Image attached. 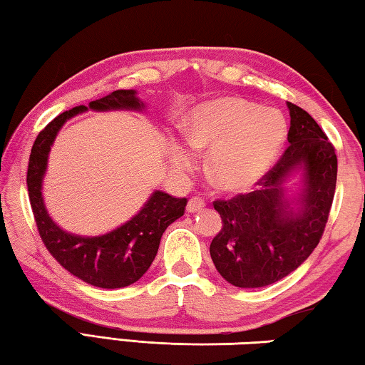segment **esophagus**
I'll use <instances>...</instances> for the list:
<instances>
[{
	"instance_id": "1",
	"label": "esophagus",
	"mask_w": 365,
	"mask_h": 365,
	"mask_svg": "<svg viewBox=\"0 0 365 365\" xmlns=\"http://www.w3.org/2000/svg\"><path fill=\"white\" fill-rule=\"evenodd\" d=\"M205 206H206V201L202 200V197H200V196H195V197H191V200L188 201L187 211L188 212H200Z\"/></svg>"
}]
</instances>
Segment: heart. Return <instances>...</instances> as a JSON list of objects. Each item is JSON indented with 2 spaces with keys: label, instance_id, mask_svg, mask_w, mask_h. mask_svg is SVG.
<instances>
[{
  "label": "heart",
  "instance_id": "1",
  "mask_svg": "<svg viewBox=\"0 0 365 365\" xmlns=\"http://www.w3.org/2000/svg\"><path fill=\"white\" fill-rule=\"evenodd\" d=\"M187 137L196 148H211L209 168L222 187L245 190L255 185L279 156L287 138V120L277 109L225 98L195 110ZM169 158L175 169L187 170L193 163V150L172 143Z\"/></svg>",
  "mask_w": 365,
  "mask_h": 365
}]
</instances>
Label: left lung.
Here are the masks:
<instances>
[{
	"mask_svg": "<svg viewBox=\"0 0 365 365\" xmlns=\"http://www.w3.org/2000/svg\"><path fill=\"white\" fill-rule=\"evenodd\" d=\"M289 109L288 148L257 182L259 188L228 201H214L222 228L212 240V262L240 288H261L292 274L316 250L329 220L336 187L335 148L304 109ZM302 172L293 197L288 178Z\"/></svg>",
	"mask_w": 365,
	"mask_h": 365,
	"instance_id": "left-lung-1",
	"label": "left lung"
}]
</instances>
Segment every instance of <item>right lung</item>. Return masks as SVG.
Returning a JSON list of instances; mask_svg holds the SVG:
<instances>
[{"instance_id": "right-lung-1", "label": "right lung", "mask_w": 365, "mask_h": 365, "mask_svg": "<svg viewBox=\"0 0 365 365\" xmlns=\"http://www.w3.org/2000/svg\"><path fill=\"white\" fill-rule=\"evenodd\" d=\"M143 110L145 103L135 90H117L59 114L38 133L27 169V190L40 237L51 256L77 279L98 288H123L140 280L158 255L165 228L182 217L187 197H174L156 190L143 207L125 224L98 237L66 232L48 214L43 200V178L48 156L58 133L73 115L85 110Z\"/></svg>"}]
</instances>
